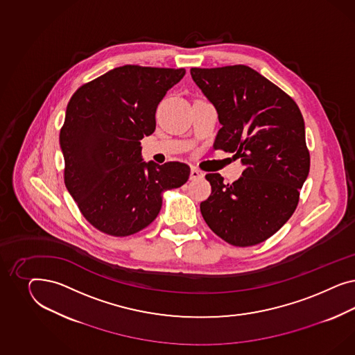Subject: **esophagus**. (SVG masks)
Listing matches in <instances>:
<instances>
[{
  "mask_svg": "<svg viewBox=\"0 0 355 355\" xmlns=\"http://www.w3.org/2000/svg\"><path fill=\"white\" fill-rule=\"evenodd\" d=\"M203 177V172H200L198 168L193 166L191 172H190V180H199Z\"/></svg>",
  "mask_w": 355,
  "mask_h": 355,
  "instance_id": "esophagus-1",
  "label": "esophagus"
}]
</instances>
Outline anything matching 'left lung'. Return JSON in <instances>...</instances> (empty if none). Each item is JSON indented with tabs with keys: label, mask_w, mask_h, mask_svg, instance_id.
Wrapping results in <instances>:
<instances>
[{
	"label": "left lung",
	"mask_w": 355,
	"mask_h": 355,
	"mask_svg": "<svg viewBox=\"0 0 355 355\" xmlns=\"http://www.w3.org/2000/svg\"><path fill=\"white\" fill-rule=\"evenodd\" d=\"M217 110V150L234 153L242 177L224 183L205 175L212 193L200 203L211 230L227 243L248 248L273 236L294 214L310 172L304 121L295 101L245 64L190 70Z\"/></svg>",
	"instance_id": "1"
}]
</instances>
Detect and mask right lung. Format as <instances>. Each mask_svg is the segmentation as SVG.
<instances>
[{"mask_svg": "<svg viewBox=\"0 0 355 355\" xmlns=\"http://www.w3.org/2000/svg\"><path fill=\"white\" fill-rule=\"evenodd\" d=\"M186 70L119 66L78 88L60 146L64 184L87 221L114 236L138 233L157 217L162 193L181 187L189 165L141 159L140 139L156 129L162 97Z\"/></svg>", "mask_w": 355, "mask_h": 355, "instance_id": "right-lung-1", "label": "right lung"}]
</instances>
